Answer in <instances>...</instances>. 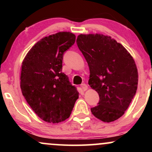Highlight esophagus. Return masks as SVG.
I'll return each instance as SVG.
<instances>
[{
  "label": "esophagus",
  "instance_id": "esophagus-1",
  "mask_svg": "<svg viewBox=\"0 0 152 152\" xmlns=\"http://www.w3.org/2000/svg\"><path fill=\"white\" fill-rule=\"evenodd\" d=\"M81 87L82 90L84 91L88 89V86H87L86 83H82V84L81 85Z\"/></svg>",
  "mask_w": 152,
  "mask_h": 152
}]
</instances>
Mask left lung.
Segmentation results:
<instances>
[{
  "mask_svg": "<svg viewBox=\"0 0 152 152\" xmlns=\"http://www.w3.org/2000/svg\"><path fill=\"white\" fill-rule=\"evenodd\" d=\"M76 43L89 67L88 84L100 99L91 111L101 121H114L123 116L137 92L138 71L133 57L105 35L80 34Z\"/></svg>",
  "mask_w": 152,
  "mask_h": 152,
  "instance_id": "left-lung-1",
  "label": "left lung"
}]
</instances>
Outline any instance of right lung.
I'll use <instances>...</instances> for the list:
<instances>
[{
    "mask_svg": "<svg viewBox=\"0 0 152 152\" xmlns=\"http://www.w3.org/2000/svg\"><path fill=\"white\" fill-rule=\"evenodd\" d=\"M76 36L58 32L43 38L22 62L20 88L26 102L43 121L58 124L70 116L78 92L62 72L63 55Z\"/></svg>",
    "mask_w": 152,
    "mask_h": 152,
    "instance_id": "obj_1",
    "label": "right lung"
}]
</instances>
